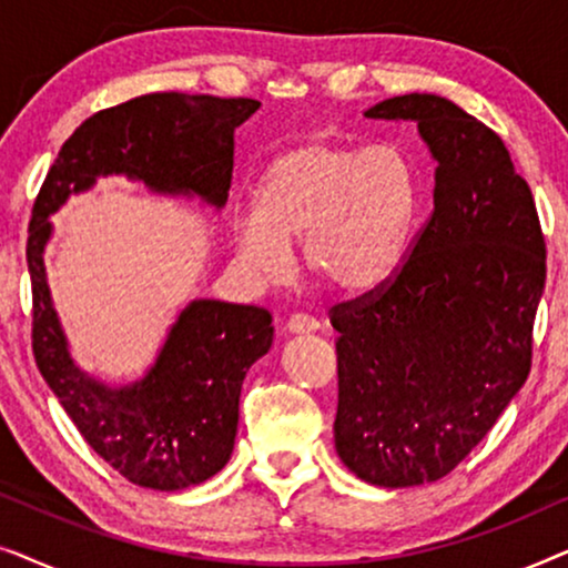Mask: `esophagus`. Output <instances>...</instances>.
Listing matches in <instances>:
<instances>
[{"label":"esophagus","mask_w":568,"mask_h":568,"mask_svg":"<svg viewBox=\"0 0 568 568\" xmlns=\"http://www.w3.org/2000/svg\"><path fill=\"white\" fill-rule=\"evenodd\" d=\"M317 328H321V323L305 313H294L290 321H286V333H313Z\"/></svg>","instance_id":"1"}]
</instances>
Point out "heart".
Instances as JSON below:
<instances>
[{"label":"heart","instance_id":"b5f03b06","mask_svg":"<svg viewBox=\"0 0 568 568\" xmlns=\"http://www.w3.org/2000/svg\"><path fill=\"white\" fill-rule=\"evenodd\" d=\"M416 220V170L393 144L346 146L313 139L263 170L253 214L235 222V253L263 282L290 271V245L310 276L359 294L400 266Z\"/></svg>","mask_w":568,"mask_h":568}]
</instances>
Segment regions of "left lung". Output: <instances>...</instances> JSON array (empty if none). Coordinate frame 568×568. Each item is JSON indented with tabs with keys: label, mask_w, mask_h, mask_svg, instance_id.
Listing matches in <instances>:
<instances>
[{
	"label": "left lung",
	"mask_w": 568,
	"mask_h": 568,
	"mask_svg": "<svg viewBox=\"0 0 568 568\" xmlns=\"http://www.w3.org/2000/svg\"><path fill=\"white\" fill-rule=\"evenodd\" d=\"M414 121L434 212L385 286L331 310L336 453L372 486L445 478L530 375L546 240L507 146L453 100L410 92L364 111Z\"/></svg>",
	"instance_id": "8db88e82"
}]
</instances>
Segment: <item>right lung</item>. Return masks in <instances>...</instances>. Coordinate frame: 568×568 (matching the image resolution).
I'll return each mask as SVG.
<instances>
[{
    "instance_id": "right-lung-1",
    "label": "right lung",
    "mask_w": 568,
    "mask_h": 568,
    "mask_svg": "<svg viewBox=\"0 0 568 568\" xmlns=\"http://www.w3.org/2000/svg\"><path fill=\"white\" fill-rule=\"evenodd\" d=\"M251 98L152 92L90 115L61 146L38 193L28 235L36 364L88 445L131 484L181 491L212 478L235 447L240 387L268 354L266 310L191 300L134 383L108 385L69 352L45 278L51 214L98 178L123 175L160 196L227 204L235 129L258 111Z\"/></svg>"
}]
</instances>
